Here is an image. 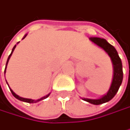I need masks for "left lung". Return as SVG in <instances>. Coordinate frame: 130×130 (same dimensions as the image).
Instances as JSON below:
<instances>
[{
  "label": "left lung",
  "mask_w": 130,
  "mask_h": 130,
  "mask_svg": "<svg viewBox=\"0 0 130 130\" xmlns=\"http://www.w3.org/2000/svg\"><path fill=\"white\" fill-rule=\"evenodd\" d=\"M89 39L92 42H94L95 44H97L98 46L103 48L108 54V55L111 58V60H112V63L113 65V81H112V84H111L110 88L108 92L107 93V95H104L103 97L99 98V99L83 98V100H84L87 102H89L92 104L98 105V104H101L109 101L117 94V92L122 83V81H123V66H122L121 60L118 55V53L113 45L109 44L104 38H97V37H91V38H89Z\"/></svg>",
  "instance_id": "1"
}]
</instances>
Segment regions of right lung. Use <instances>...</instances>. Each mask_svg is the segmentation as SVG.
<instances>
[{"label":"right lung","instance_id":"add662e5","mask_svg":"<svg viewBox=\"0 0 130 130\" xmlns=\"http://www.w3.org/2000/svg\"><path fill=\"white\" fill-rule=\"evenodd\" d=\"M26 35H25V37L23 38H26ZM16 46H17V44L13 47V50H12V52H11V54L9 55V57H8V59H7V63H6V67H5V70H4V74H5V72H6V68H7V63H8V61H9V59H10V56H11V54H13V50L15 49V47H16ZM10 89V92H11V93L13 94V95L14 96V97L16 98H17L18 100H20V101H25V102H28V103H36V102H38V101H41V100H43V99H44V98H47L49 95H50V94H48V95H47L46 96H44V97L41 98H40V99H38V100H32V99H29V98H21L20 97L19 95H17V94H15L13 92V90L11 89Z\"/></svg>","mask_w":130,"mask_h":130}]
</instances>
